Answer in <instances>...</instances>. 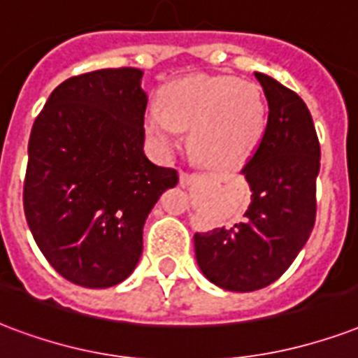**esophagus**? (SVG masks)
Listing matches in <instances>:
<instances>
[{"mask_svg": "<svg viewBox=\"0 0 358 358\" xmlns=\"http://www.w3.org/2000/svg\"><path fill=\"white\" fill-rule=\"evenodd\" d=\"M191 180H193V174H189V173L180 174V182H182V184H189Z\"/></svg>", "mask_w": 358, "mask_h": 358, "instance_id": "obj_1", "label": "esophagus"}]
</instances>
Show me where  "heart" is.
<instances>
[{
    "label": "heart",
    "mask_w": 358,
    "mask_h": 358,
    "mask_svg": "<svg viewBox=\"0 0 358 358\" xmlns=\"http://www.w3.org/2000/svg\"><path fill=\"white\" fill-rule=\"evenodd\" d=\"M189 131V152L204 167L244 165L263 143L266 106L253 84L233 76H187L167 84L161 103L144 110V129L155 150L171 154Z\"/></svg>",
    "instance_id": "heart-1"
}]
</instances>
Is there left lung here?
<instances>
[{
	"label": "left lung",
	"mask_w": 358,
	"mask_h": 358,
	"mask_svg": "<svg viewBox=\"0 0 358 358\" xmlns=\"http://www.w3.org/2000/svg\"><path fill=\"white\" fill-rule=\"evenodd\" d=\"M268 101L263 143L242 174L252 187L244 220L195 233L199 268L217 287L248 293L276 282L312 234L321 148L312 114L293 90L255 73Z\"/></svg>",
	"instance_id": "left-lung-1"
}]
</instances>
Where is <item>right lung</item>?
<instances>
[{"instance_id": "add662e5", "label": "right lung", "mask_w": 358, "mask_h": 358, "mask_svg": "<svg viewBox=\"0 0 358 358\" xmlns=\"http://www.w3.org/2000/svg\"><path fill=\"white\" fill-rule=\"evenodd\" d=\"M143 71L71 76L35 118L24 214L39 250L65 280L90 289L124 282L143 253V227L178 173L144 154Z\"/></svg>"}]
</instances>
